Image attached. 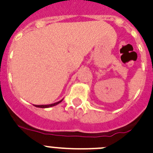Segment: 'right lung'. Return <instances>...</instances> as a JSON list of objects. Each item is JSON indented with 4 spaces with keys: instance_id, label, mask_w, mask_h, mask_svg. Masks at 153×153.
<instances>
[{
    "instance_id": "obj_1",
    "label": "right lung",
    "mask_w": 153,
    "mask_h": 153,
    "mask_svg": "<svg viewBox=\"0 0 153 153\" xmlns=\"http://www.w3.org/2000/svg\"><path fill=\"white\" fill-rule=\"evenodd\" d=\"M62 100H61L59 101V102H54V103H52V104H49V105H34L36 107H38V108H50V107H52V106H54V105H58L59 103H60V102H61L62 101Z\"/></svg>"
}]
</instances>
